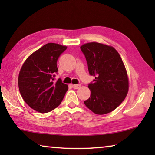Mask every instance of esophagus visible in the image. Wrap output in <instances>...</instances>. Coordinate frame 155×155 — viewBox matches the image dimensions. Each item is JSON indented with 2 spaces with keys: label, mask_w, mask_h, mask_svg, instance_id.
<instances>
[{
  "label": "esophagus",
  "mask_w": 155,
  "mask_h": 155,
  "mask_svg": "<svg viewBox=\"0 0 155 155\" xmlns=\"http://www.w3.org/2000/svg\"><path fill=\"white\" fill-rule=\"evenodd\" d=\"M72 87L76 89V90H77V89H79L81 87V85H79V84H78V85H75L74 84V85H72Z\"/></svg>",
  "instance_id": "34e87169"
}]
</instances>
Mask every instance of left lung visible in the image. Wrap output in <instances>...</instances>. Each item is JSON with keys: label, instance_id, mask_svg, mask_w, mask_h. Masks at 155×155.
<instances>
[{"label": "left lung", "instance_id": "obj_1", "mask_svg": "<svg viewBox=\"0 0 155 155\" xmlns=\"http://www.w3.org/2000/svg\"><path fill=\"white\" fill-rule=\"evenodd\" d=\"M81 49L87 60L90 75L95 77L89 84L90 97L85 106L98 115L109 114L127 96L129 81L121 57L111 46L98 42L83 44Z\"/></svg>", "mask_w": 155, "mask_h": 155}]
</instances>
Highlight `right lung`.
<instances>
[{"label": "right lung", "mask_w": 155, "mask_h": 155, "mask_svg": "<svg viewBox=\"0 0 155 155\" xmlns=\"http://www.w3.org/2000/svg\"><path fill=\"white\" fill-rule=\"evenodd\" d=\"M66 46L48 43L33 52L25 60L18 76L21 96L31 108L40 113H48L57 108L68 90L59 78L54 82L58 71L57 61Z\"/></svg>", "instance_id": "add662e5"}]
</instances>
